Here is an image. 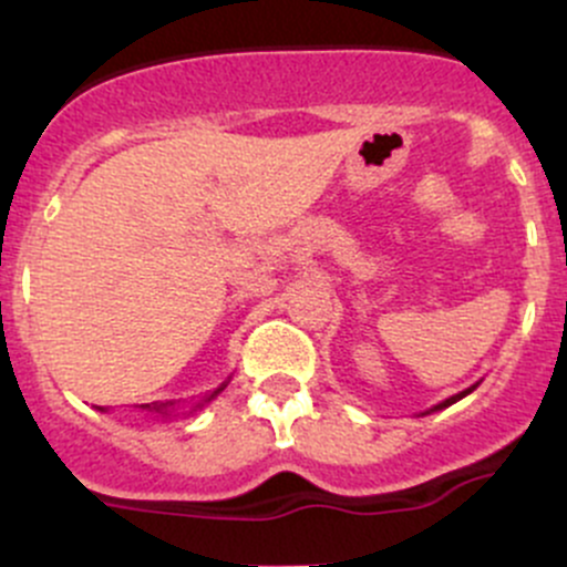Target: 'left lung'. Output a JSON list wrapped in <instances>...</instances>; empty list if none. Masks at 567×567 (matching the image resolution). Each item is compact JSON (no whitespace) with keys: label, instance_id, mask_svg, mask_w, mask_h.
<instances>
[{"label":"left lung","instance_id":"left-lung-1","mask_svg":"<svg viewBox=\"0 0 567 567\" xmlns=\"http://www.w3.org/2000/svg\"><path fill=\"white\" fill-rule=\"evenodd\" d=\"M472 390H474V386H472ZM472 390H466V392H461V394H453V398H450V400H444V403H439V405H436V409H447V405H453V403H455V400L466 398V394H468V392H472Z\"/></svg>","mask_w":567,"mask_h":567}]
</instances>
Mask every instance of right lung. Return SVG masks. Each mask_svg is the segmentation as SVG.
<instances>
[{"label":"right lung","mask_w":567,"mask_h":567,"mask_svg":"<svg viewBox=\"0 0 567 567\" xmlns=\"http://www.w3.org/2000/svg\"><path fill=\"white\" fill-rule=\"evenodd\" d=\"M216 392H219V390H216ZM216 392H214V394H216ZM214 394H210V398H214ZM210 398H208V400H210ZM169 405H173V403H145V405H142V409H151V411H167Z\"/></svg>","instance_id":"1"}]
</instances>
